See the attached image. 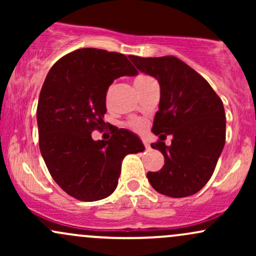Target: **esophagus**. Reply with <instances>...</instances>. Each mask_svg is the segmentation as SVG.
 <instances>
[{
  "instance_id": "obj_1",
  "label": "esophagus",
  "mask_w": 256,
  "mask_h": 256,
  "mask_svg": "<svg viewBox=\"0 0 256 256\" xmlns=\"http://www.w3.org/2000/svg\"><path fill=\"white\" fill-rule=\"evenodd\" d=\"M143 144H144V146H146V149H149V148H150V146H149V142H148V140H146V138H143Z\"/></svg>"
}]
</instances>
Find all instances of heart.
I'll use <instances>...</instances> for the list:
<instances>
[{
    "label": "heart",
    "instance_id": "1",
    "mask_svg": "<svg viewBox=\"0 0 256 256\" xmlns=\"http://www.w3.org/2000/svg\"><path fill=\"white\" fill-rule=\"evenodd\" d=\"M149 79L150 78L146 77V76H138V77L134 79V85L143 83V82L149 80ZM110 91H112V86L107 91V98H108V96H110ZM128 128H134V130H142V128H144V122H143V120H140V119H132L128 122Z\"/></svg>",
    "mask_w": 256,
    "mask_h": 256
}]
</instances>
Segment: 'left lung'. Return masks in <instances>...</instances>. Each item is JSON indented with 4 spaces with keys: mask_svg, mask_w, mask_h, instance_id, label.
I'll list each match as a JSON object with an SVG mask.
<instances>
[{
    "mask_svg": "<svg viewBox=\"0 0 256 256\" xmlns=\"http://www.w3.org/2000/svg\"><path fill=\"white\" fill-rule=\"evenodd\" d=\"M128 58L160 84V104L152 128L160 140L152 143V148L162 152L165 165L146 173L149 183L170 198L194 195L212 177L224 148L222 101L202 76L178 58ZM167 134L172 136L171 146L162 142Z\"/></svg>",
    "mask_w": 256,
    "mask_h": 256,
    "instance_id": "obj_1",
    "label": "left lung"
}]
</instances>
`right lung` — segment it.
<instances>
[{
  "label": "right lung",
  "mask_w": 256,
  "mask_h": 256,
  "mask_svg": "<svg viewBox=\"0 0 256 256\" xmlns=\"http://www.w3.org/2000/svg\"><path fill=\"white\" fill-rule=\"evenodd\" d=\"M124 54L83 48L54 64L37 106L40 150L52 179L80 201L108 198L116 190L128 154L144 150L137 134L114 128L108 140H94L107 112L106 95L114 79L136 76Z\"/></svg>",
  "instance_id": "obj_1"
}]
</instances>
